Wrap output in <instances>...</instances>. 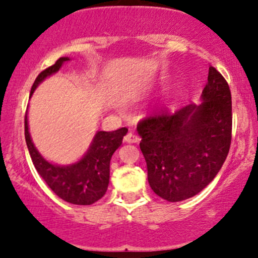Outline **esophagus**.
Listing matches in <instances>:
<instances>
[{"label":"esophagus","mask_w":258,"mask_h":258,"mask_svg":"<svg viewBox=\"0 0 258 258\" xmlns=\"http://www.w3.org/2000/svg\"><path fill=\"white\" fill-rule=\"evenodd\" d=\"M140 137L137 136V135L132 134V132H130V134H127L126 136H124V141L128 142V144H137V142H140Z\"/></svg>","instance_id":"1"}]
</instances>
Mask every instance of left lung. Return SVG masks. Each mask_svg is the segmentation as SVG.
<instances>
[{"mask_svg": "<svg viewBox=\"0 0 258 258\" xmlns=\"http://www.w3.org/2000/svg\"><path fill=\"white\" fill-rule=\"evenodd\" d=\"M202 102L160 111L137 124L151 188L168 202L194 197L216 177L232 139V101L225 77L210 66Z\"/></svg>", "mask_w": 258, "mask_h": 258, "instance_id": "8db88e82", "label": "left lung"}]
</instances>
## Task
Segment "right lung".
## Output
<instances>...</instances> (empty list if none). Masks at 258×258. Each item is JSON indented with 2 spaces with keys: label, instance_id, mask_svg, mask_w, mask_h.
I'll use <instances>...</instances> for the list:
<instances>
[{
  "label": "right lung",
  "instance_id": "1",
  "mask_svg": "<svg viewBox=\"0 0 258 258\" xmlns=\"http://www.w3.org/2000/svg\"><path fill=\"white\" fill-rule=\"evenodd\" d=\"M67 57H61L52 66L43 70L33 82L31 95L38 83L49 75L59 70ZM127 134L126 127L112 132L100 131L93 139L90 150L77 163L67 167H59L47 162L38 153L31 141L27 126V114L25 116V139L35 168L46 184L63 201L74 205H92L102 199L110 182V161L114 151L122 144Z\"/></svg>",
  "mask_w": 258,
  "mask_h": 258
}]
</instances>
